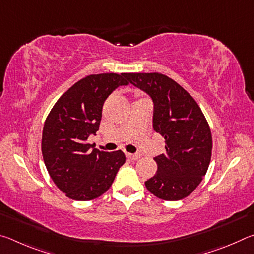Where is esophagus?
<instances>
[{"label":"esophagus","instance_id":"34e87169","mask_svg":"<svg viewBox=\"0 0 254 254\" xmlns=\"http://www.w3.org/2000/svg\"><path fill=\"white\" fill-rule=\"evenodd\" d=\"M127 157L130 159V160H137V159H139L141 156L140 154H133V153H127Z\"/></svg>","mask_w":254,"mask_h":254}]
</instances>
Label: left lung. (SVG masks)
<instances>
[{
  "mask_svg": "<svg viewBox=\"0 0 254 254\" xmlns=\"http://www.w3.org/2000/svg\"><path fill=\"white\" fill-rule=\"evenodd\" d=\"M124 77L151 96L153 128L165 137L166 153L157 156L156 175L145 187L163 200L191 194L208 169L212 133L200 107L177 81L159 72H128Z\"/></svg>",
  "mask_w": 254,
  "mask_h": 254,
  "instance_id": "1",
  "label": "left lung"
}]
</instances>
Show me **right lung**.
Wrapping results in <instances>:
<instances>
[{
    "instance_id": "add662e5",
    "label": "right lung",
    "mask_w": 254,
    "mask_h": 254,
    "mask_svg": "<svg viewBox=\"0 0 254 254\" xmlns=\"http://www.w3.org/2000/svg\"><path fill=\"white\" fill-rule=\"evenodd\" d=\"M128 81L124 74L89 75L59 97L46 119L41 151L53 182L67 197L92 200L109 190L124 162L121 150L91 149L86 142L100 127L107 96Z\"/></svg>"
}]
</instances>
